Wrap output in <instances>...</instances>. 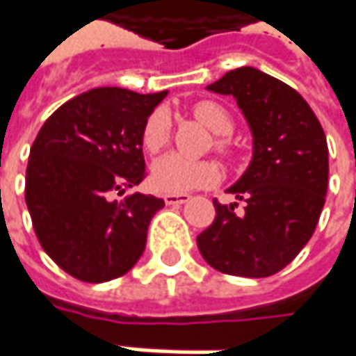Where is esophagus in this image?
Here are the masks:
<instances>
[{"label":"esophagus","mask_w":356,"mask_h":356,"mask_svg":"<svg viewBox=\"0 0 356 356\" xmlns=\"http://www.w3.org/2000/svg\"><path fill=\"white\" fill-rule=\"evenodd\" d=\"M189 199V195H165V197H163L165 204H173V207H175V204H185Z\"/></svg>","instance_id":"1"}]
</instances>
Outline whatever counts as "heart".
Listing matches in <instances>:
<instances>
[{
	"mask_svg": "<svg viewBox=\"0 0 356 356\" xmlns=\"http://www.w3.org/2000/svg\"><path fill=\"white\" fill-rule=\"evenodd\" d=\"M193 114L213 134L225 136L232 129V118L216 102H209V100L199 102L193 108ZM169 131H171L169 114L163 108H157L145 120L143 134H141L143 147L149 154L159 152L169 141ZM218 177H220V171L213 161L189 159L179 154L161 155L152 165V185L157 191L169 193V195H181V193H189V191L202 189V187H211L218 181Z\"/></svg>",
	"mask_w": 356,
	"mask_h": 356,
	"instance_id": "1",
	"label": "heart"
}]
</instances>
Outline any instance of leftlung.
<instances>
[{
    "mask_svg": "<svg viewBox=\"0 0 356 356\" xmlns=\"http://www.w3.org/2000/svg\"><path fill=\"white\" fill-rule=\"evenodd\" d=\"M232 96L252 134V159L228 193L244 211L215 201L213 225L197 236L209 266L230 276L268 277L309 242L323 211L329 149L309 104L282 80L240 67L207 86Z\"/></svg>",
    "mask_w": 356,
    "mask_h": 356,
    "instance_id": "8db88e82",
    "label": "left lung"
}]
</instances>
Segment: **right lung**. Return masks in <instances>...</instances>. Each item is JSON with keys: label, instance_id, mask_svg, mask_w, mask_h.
I'll return each mask as SVG.
<instances>
[{"label": "right lung", "instance_id": "obj_1", "mask_svg": "<svg viewBox=\"0 0 356 356\" xmlns=\"http://www.w3.org/2000/svg\"><path fill=\"white\" fill-rule=\"evenodd\" d=\"M167 90L104 86L55 110L33 141L25 202L43 250L76 280L102 284L129 272L145 250L163 199L131 193L145 177L143 126Z\"/></svg>", "mask_w": 356, "mask_h": 356}]
</instances>
